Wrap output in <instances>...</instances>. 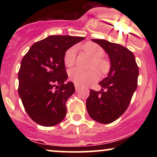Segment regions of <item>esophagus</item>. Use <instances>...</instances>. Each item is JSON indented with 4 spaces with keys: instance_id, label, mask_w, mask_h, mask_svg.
<instances>
[{
    "instance_id": "obj_1",
    "label": "esophagus",
    "mask_w": 157,
    "mask_h": 157,
    "mask_svg": "<svg viewBox=\"0 0 157 157\" xmlns=\"http://www.w3.org/2000/svg\"><path fill=\"white\" fill-rule=\"evenodd\" d=\"M75 89H76V91H77V90H78V89H79V86H77V85L75 84Z\"/></svg>"
}]
</instances>
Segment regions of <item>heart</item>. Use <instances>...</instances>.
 Masks as SVG:
<instances>
[{
    "label": "heart",
    "mask_w": 157,
    "mask_h": 157,
    "mask_svg": "<svg viewBox=\"0 0 157 157\" xmlns=\"http://www.w3.org/2000/svg\"><path fill=\"white\" fill-rule=\"evenodd\" d=\"M81 48L89 54L94 59L91 65V68H95L100 74H106L110 68L109 62L103 58L104 50L101 46L92 42H87L81 46ZM76 60V48H69L65 52L63 61L66 66L70 67L75 63ZM69 78L77 86L83 85L97 78V74L95 71H86L80 67H75L69 71Z\"/></svg>",
    "instance_id": "1"
}]
</instances>
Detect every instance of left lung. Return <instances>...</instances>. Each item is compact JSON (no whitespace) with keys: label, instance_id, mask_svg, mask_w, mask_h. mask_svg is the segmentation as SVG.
<instances>
[{"label":"left lung","instance_id":"8db88e82","mask_svg":"<svg viewBox=\"0 0 157 157\" xmlns=\"http://www.w3.org/2000/svg\"><path fill=\"white\" fill-rule=\"evenodd\" d=\"M107 52L111 60L108 77L100 82L101 91L90 89L86 100L89 116L100 123H111L126 111L137 87L139 68L134 54L121 45L92 39Z\"/></svg>","mask_w":157,"mask_h":157}]
</instances>
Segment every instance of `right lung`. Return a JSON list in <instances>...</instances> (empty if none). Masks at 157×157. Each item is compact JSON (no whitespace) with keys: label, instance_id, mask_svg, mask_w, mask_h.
<instances>
[{"label":"right lung","instance_id":"1","mask_svg":"<svg viewBox=\"0 0 157 157\" xmlns=\"http://www.w3.org/2000/svg\"><path fill=\"white\" fill-rule=\"evenodd\" d=\"M84 39L48 36L35 43L23 56L18 71V94L26 113L36 123L54 126L66 117V101L75 89L72 82L64 83L68 77L64 55Z\"/></svg>","mask_w":157,"mask_h":157}]
</instances>
